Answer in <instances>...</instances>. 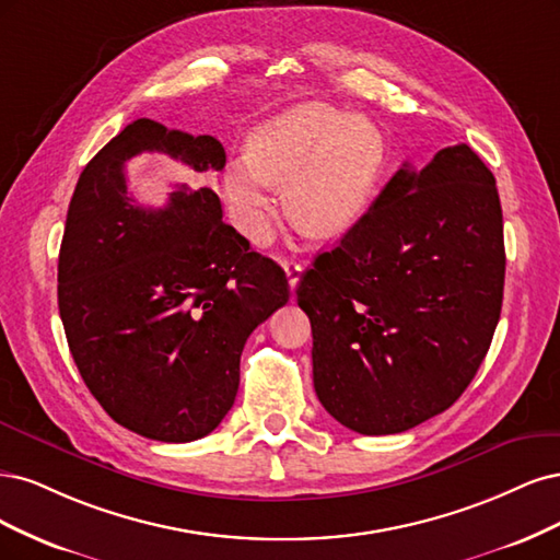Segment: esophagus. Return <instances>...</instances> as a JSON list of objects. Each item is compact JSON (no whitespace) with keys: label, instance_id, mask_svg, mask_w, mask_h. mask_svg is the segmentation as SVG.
<instances>
[{"label":"esophagus","instance_id":"obj_1","mask_svg":"<svg viewBox=\"0 0 560 560\" xmlns=\"http://www.w3.org/2000/svg\"><path fill=\"white\" fill-rule=\"evenodd\" d=\"M283 269H285V279L291 291H295V285L300 283V275H302V265L298 260H283Z\"/></svg>","mask_w":560,"mask_h":560}]
</instances>
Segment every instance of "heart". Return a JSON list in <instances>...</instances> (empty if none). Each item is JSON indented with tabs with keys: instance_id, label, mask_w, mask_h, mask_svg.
Wrapping results in <instances>:
<instances>
[{
	"instance_id": "heart-1",
	"label": "heart",
	"mask_w": 560,
	"mask_h": 560,
	"mask_svg": "<svg viewBox=\"0 0 560 560\" xmlns=\"http://www.w3.org/2000/svg\"><path fill=\"white\" fill-rule=\"evenodd\" d=\"M382 162L384 137L370 118L306 102L250 135L248 153L228 162L223 197L232 223L256 244L275 230L277 184L302 228L335 234L365 211Z\"/></svg>"
}]
</instances>
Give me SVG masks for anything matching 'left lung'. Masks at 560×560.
I'll use <instances>...</instances> for the list:
<instances>
[{
  "instance_id": "obj_1",
  "label": "left lung",
  "mask_w": 560,
  "mask_h": 560,
  "mask_svg": "<svg viewBox=\"0 0 560 560\" xmlns=\"http://www.w3.org/2000/svg\"><path fill=\"white\" fill-rule=\"evenodd\" d=\"M504 285L495 176L467 147L407 162L298 285L314 388L360 435H395L454 405L491 347Z\"/></svg>"
}]
</instances>
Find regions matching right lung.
<instances>
[{"label":"right lung","instance_id":"obj_1","mask_svg":"<svg viewBox=\"0 0 560 560\" xmlns=\"http://www.w3.org/2000/svg\"><path fill=\"white\" fill-rule=\"evenodd\" d=\"M143 150L178 159L198 186L147 208L124 162ZM225 167L209 135L130 122L88 162L71 195L58 260V306L85 386L109 417L158 442L200 440L240 388L248 335L288 302L283 269L223 223L205 178Z\"/></svg>","mask_w":560,"mask_h":560}]
</instances>
